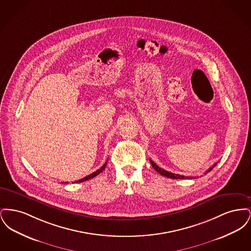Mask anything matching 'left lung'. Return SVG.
<instances>
[{
	"label": "left lung",
	"instance_id": "1",
	"mask_svg": "<svg viewBox=\"0 0 251 251\" xmlns=\"http://www.w3.org/2000/svg\"><path fill=\"white\" fill-rule=\"evenodd\" d=\"M151 161V166L152 167L155 169L156 171L158 172V173H160L162 176H165V177H167V178H170V179H193V177H185V176H182V175H179V174H174V173H171V172H168L167 170H165V169H162L161 167H158L157 165H156L154 162H152L151 160H150ZM216 166V164H215L213 167H210L208 170H207V172H205V173H208V172H210L214 167Z\"/></svg>",
	"mask_w": 251,
	"mask_h": 251
}]
</instances>
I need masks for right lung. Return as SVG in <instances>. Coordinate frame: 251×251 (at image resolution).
Wrapping results in <instances>:
<instances>
[{
    "label": "right lung",
    "mask_w": 251,
    "mask_h": 251,
    "mask_svg": "<svg viewBox=\"0 0 251 251\" xmlns=\"http://www.w3.org/2000/svg\"><path fill=\"white\" fill-rule=\"evenodd\" d=\"M107 161L104 163V165L102 166V167H100V169H98V170H96L95 172H93V173H91L90 175H88V176H86V177H84L83 179H79V180H76L75 182H82V181H84V180H87V179H92V178H94L96 177L97 175H99L100 172H102V170H104V168L106 167V165H107Z\"/></svg>",
    "instance_id": "right-lung-1"
}]
</instances>
